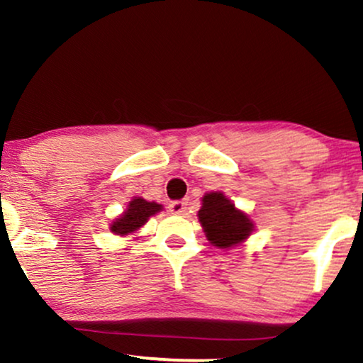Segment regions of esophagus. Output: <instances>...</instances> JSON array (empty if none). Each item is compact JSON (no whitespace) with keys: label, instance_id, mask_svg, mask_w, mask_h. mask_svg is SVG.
<instances>
[{"label":"esophagus","instance_id":"1","mask_svg":"<svg viewBox=\"0 0 363 363\" xmlns=\"http://www.w3.org/2000/svg\"><path fill=\"white\" fill-rule=\"evenodd\" d=\"M168 208H170V211L173 213V215H185L188 210V201L186 200L172 201L170 205H168Z\"/></svg>","mask_w":363,"mask_h":363}]
</instances>
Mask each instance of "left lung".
<instances>
[{"label":"left lung","instance_id":"8db88e82","mask_svg":"<svg viewBox=\"0 0 363 363\" xmlns=\"http://www.w3.org/2000/svg\"><path fill=\"white\" fill-rule=\"evenodd\" d=\"M201 201L198 220L213 246L221 250L236 246L255 230V225L246 213L236 210L231 200H228L221 191L206 193Z\"/></svg>","mask_w":363,"mask_h":363}]
</instances>
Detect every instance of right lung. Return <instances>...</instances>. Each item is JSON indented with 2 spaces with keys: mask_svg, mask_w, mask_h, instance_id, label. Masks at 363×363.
I'll list each match as a JSON object with an SVG mask.
<instances>
[{
  "mask_svg": "<svg viewBox=\"0 0 363 363\" xmlns=\"http://www.w3.org/2000/svg\"><path fill=\"white\" fill-rule=\"evenodd\" d=\"M163 206L158 205L155 201H147L140 196H135L128 203L127 210L117 218L111 225V231L113 235L127 236L135 233L138 228H142L145 223L150 220V216L157 215L162 211Z\"/></svg>",
  "mask_w": 363,
  "mask_h": 363,
  "instance_id": "right-lung-1",
  "label": "right lung"
}]
</instances>
